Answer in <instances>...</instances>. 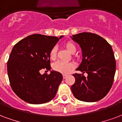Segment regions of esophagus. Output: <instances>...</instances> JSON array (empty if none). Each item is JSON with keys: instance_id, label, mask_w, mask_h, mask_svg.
Returning <instances> with one entry per match:
<instances>
[{"instance_id": "esophagus-1", "label": "esophagus", "mask_w": 122, "mask_h": 122, "mask_svg": "<svg viewBox=\"0 0 122 122\" xmlns=\"http://www.w3.org/2000/svg\"><path fill=\"white\" fill-rule=\"evenodd\" d=\"M66 77H67V75H63V78H64V79H65Z\"/></svg>"}]
</instances>
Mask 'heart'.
Listing matches in <instances>:
<instances>
[{
	"instance_id": "obj_1",
	"label": "heart",
	"mask_w": 122,
	"mask_h": 122,
	"mask_svg": "<svg viewBox=\"0 0 122 122\" xmlns=\"http://www.w3.org/2000/svg\"><path fill=\"white\" fill-rule=\"evenodd\" d=\"M65 47L67 50L70 53H75L76 52V46L71 42H66L64 44ZM56 47H53L50 50L49 52V57L51 60H54L56 56ZM73 64L71 62H64L62 61H57L56 62L53 66V68L55 71L63 73V74H67L73 68Z\"/></svg>"
}]
</instances>
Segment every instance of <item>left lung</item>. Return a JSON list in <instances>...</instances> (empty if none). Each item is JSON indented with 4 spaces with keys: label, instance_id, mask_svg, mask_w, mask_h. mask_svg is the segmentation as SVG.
Returning a JSON list of instances; mask_svg holds the SVG:
<instances>
[{
    "label": "left lung",
    "instance_id": "obj_1",
    "mask_svg": "<svg viewBox=\"0 0 122 122\" xmlns=\"http://www.w3.org/2000/svg\"><path fill=\"white\" fill-rule=\"evenodd\" d=\"M71 38L80 46L82 53V62L76 69L82 73L73 75L75 82L71 87L72 92L80 101H98L107 95L114 80L116 62L112 47L95 33L84 32Z\"/></svg>",
    "mask_w": 122,
    "mask_h": 122
}]
</instances>
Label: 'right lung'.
<instances>
[{"label":"right lung","instance_id":"obj_1","mask_svg":"<svg viewBox=\"0 0 122 122\" xmlns=\"http://www.w3.org/2000/svg\"><path fill=\"white\" fill-rule=\"evenodd\" d=\"M59 38L34 34L16 43L11 52L8 64V75L13 91L24 101L31 104H41L55 97L62 81L59 72L41 75L40 71H49V52Z\"/></svg>","mask_w":122,"mask_h":122}]
</instances>
